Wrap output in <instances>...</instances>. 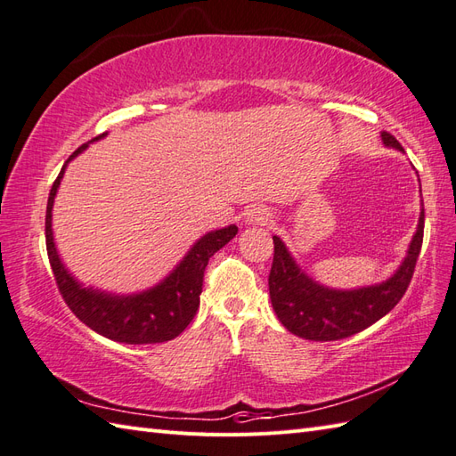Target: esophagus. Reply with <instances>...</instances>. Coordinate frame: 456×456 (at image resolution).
I'll return each mask as SVG.
<instances>
[{
    "label": "esophagus",
    "instance_id": "34e87169",
    "mask_svg": "<svg viewBox=\"0 0 456 456\" xmlns=\"http://www.w3.org/2000/svg\"><path fill=\"white\" fill-rule=\"evenodd\" d=\"M270 221V214L262 208H252L247 211V224H258V225H266Z\"/></svg>",
    "mask_w": 456,
    "mask_h": 456
}]
</instances>
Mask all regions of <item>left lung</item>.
I'll list each match as a JSON object with an SVG mask.
<instances>
[{
    "mask_svg": "<svg viewBox=\"0 0 456 456\" xmlns=\"http://www.w3.org/2000/svg\"><path fill=\"white\" fill-rule=\"evenodd\" d=\"M383 143L402 151V145L388 132L380 134ZM423 242V209L418 229L400 268L383 283L352 291L330 289L316 283L295 264L288 247L273 237V262L268 278L270 299L280 322L295 336L314 342H332L365 330L390 313L406 293Z\"/></svg>",
    "mask_w": 456,
    "mask_h": 456,
    "instance_id": "8db88e82",
    "label": "left lung"
}]
</instances>
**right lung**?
<instances>
[{"instance_id":"1","label":"right lung","mask_w":456,"mask_h":456,"mask_svg":"<svg viewBox=\"0 0 456 456\" xmlns=\"http://www.w3.org/2000/svg\"><path fill=\"white\" fill-rule=\"evenodd\" d=\"M107 134H101L93 142L101 140ZM89 143H83L69 155L66 165L61 167L58 178L52 184L48 206H46V250L52 272L58 283L63 301L68 303L71 313L87 324L91 330L122 344H161L176 338L194 319L200 306L204 272L209 258L224 248L237 235V225H229L217 231H209L202 239L194 242L186 256L168 276L157 283L155 288L134 293V295H112L83 285L71 276L63 266L56 250L54 232H52V208L66 173V167L85 151Z\"/></svg>"}]
</instances>
